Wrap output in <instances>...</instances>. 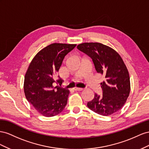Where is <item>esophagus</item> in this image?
<instances>
[{
	"label": "esophagus",
	"mask_w": 149,
	"mask_h": 149,
	"mask_svg": "<svg viewBox=\"0 0 149 149\" xmlns=\"http://www.w3.org/2000/svg\"><path fill=\"white\" fill-rule=\"evenodd\" d=\"M74 90L75 91H82L84 90V88H79V87H75L74 88Z\"/></svg>",
	"instance_id": "1"
}]
</instances>
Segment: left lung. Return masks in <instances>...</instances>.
<instances>
[{"label": "left lung", "mask_w": 149, "mask_h": 149, "mask_svg": "<svg viewBox=\"0 0 149 149\" xmlns=\"http://www.w3.org/2000/svg\"><path fill=\"white\" fill-rule=\"evenodd\" d=\"M77 48L92 59L96 71L105 79L100 83L102 94L95 93L87 107L104 116L117 112L125 104L130 91L129 72L122 57L111 47L98 42L82 43Z\"/></svg>", "instance_id": "left-lung-1"}]
</instances>
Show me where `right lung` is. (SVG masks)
Masks as SVG:
<instances>
[{
    "label": "right lung",
    "instance_id": "right-lung-1",
    "mask_svg": "<svg viewBox=\"0 0 149 149\" xmlns=\"http://www.w3.org/2000/svg\"><path fill=\"white\" fill-rule=\"evenodd\" d=\"M76 44L54 43L33 57L25 73V95L37 111L45 117L60 113L67 103L69 91L61 87L62 80H55L66 55Z\"/></svg>",
    "mask_w": 149,
    "mask_h": 149
}]
</instances>
